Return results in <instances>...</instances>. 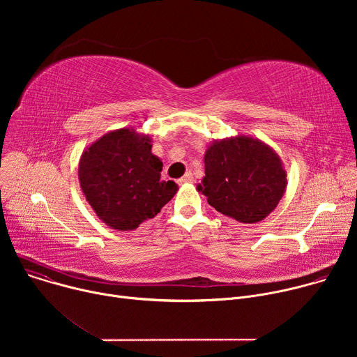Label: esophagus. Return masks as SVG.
Instances as JSON below:
<instances>
[{"mask_svg":"<svg viewBox=\"0 0 357 357\" xmlns=\"http://www.w3.org/2000/svg\"><path fill=\"white\" fill-rule=\"evenodd\" d=\"M178 182H179L181 185H182V183H190V182H193V175L188 172V174H186L185 176H182V178L178 181Z\"/></svg>","mask_w":357,"mask_h":357,"instance_id":"obj_1","label":"esophagus"}]
</instances>
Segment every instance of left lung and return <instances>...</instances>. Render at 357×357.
I'll return each mask as SVG.
<instances>
[{
    "label": "left lung",
    "instance_id": "left-lung-1",
    "mask_svg": "<svg viewBox=\"0 0 357 357\" xmlns=\"http://www.w3.org/2000/svg\"><path fill=\"white\" fill-rule=\"evenodd\" d=\"M196 189L222 215L252 225L277 208L287 189V171L268 144L237 134L208 145L205 176Z\"/></svg>",
    "mask_w": 357,
    "mask_h": 357
}]
</instances>
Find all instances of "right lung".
Returning <instances> with one entry per match:
<instances>
[{"instance_id":"1","label":"right lung","mask_w":357,"mask_h":357,"mask_svg":"<svg viewBox=\"0 0 357 357\" xmlns=\"http://www.w3.org/2000/svg\"><path fill=\"white\" fill-rule=\"evenodd\" d=\"M151 148L148 134L124 127L82 152L80 189L97 218L114 230H135L155 218L179 189L174 181H161L162 161Z\"/></svg>"}]
</instances>
